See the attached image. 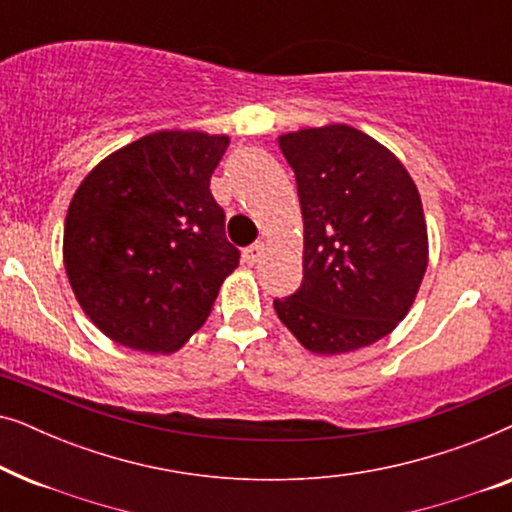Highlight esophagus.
Masks as SVG:
<instances>
[{
  "mask_svg": "<svg viewBox=\"0 0 512 512\" xmlns=\"http://www.w3.org/2000/svg\"><path fill=\"white\" fill-rule=\"evenodd\" d=\"M263 251H265V244H263V242H256V244H251V247L244 249V261H247L249 265L258 263V258L263 256Z\"/></svg>",
  "mask_w": 512,
  "mask_h": 512,
  "instance_id": "esophagus-1",
  "label": "esophagus"
}]
</instances>
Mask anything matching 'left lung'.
I'll list each match as a JSON object with an SVG mask.
<instances>
[{
    "label": "left lung",
    "instance_id": "1",
    "mask_svg": "<svg viewBox=\"0 0 512 512\" xmlns=\"http://www.w3.org/2000/svg\"><path fill=\"white\" fill-rule=\"evenodd\" d=\"M305 223L303 284L275 312L314 354H345L394 331L429 263L415 181L394 153L349 125L279 137Z\"/></svg>",
    "mask_w": 512,
    "mask_h": 512
}]
</instances>
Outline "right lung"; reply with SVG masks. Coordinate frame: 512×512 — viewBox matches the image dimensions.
<instances>
[{
	"instance_id": "obj_1",
	"label": "right lung",
	"mask_w": 512,
	"mask_h": 512,
	"mask_svg": "<svg viewBox=\"0 0 512 512\" xmlns=\"http://www.w3.org/2000/svg\"><path fill=\"white\" fill-rule=\"evenodd\" d=\"M226 135L163 130L104 158L65 219V268L83 312L118 345L177 352L240 263L209 179Z\"/></svg>"
}]
</instances>
